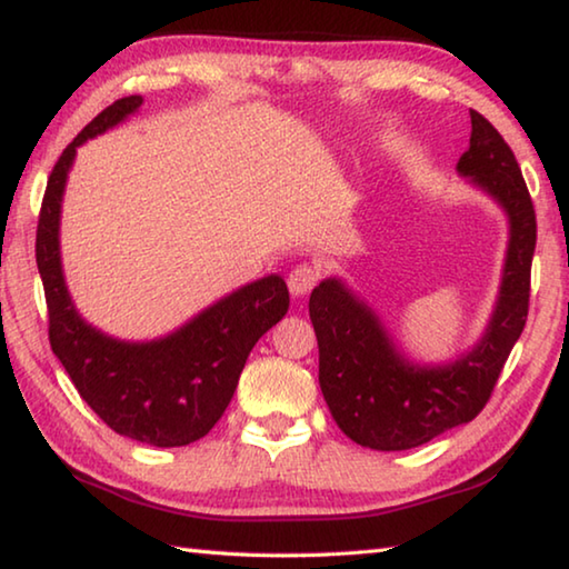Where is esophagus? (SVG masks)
Here are the masks:
<instances>
[{
    "instance_id": "obj_1",
    "label": "esophagus",
    "mask_w": 569,
    "mask_h": 569,
    "mask_svg": "<svg viewBox=\"0 0 569 569\" xmlns=\"http://www.w3.org/2000/svg\"><path fill=\"white\" fill-rule=\"evenodd\" d=\"M319 278H321L319 266L301 263V266H296L291 273H288V288H291L293 296H306L316 283H319Z\"/></svg>"
}]
</instances>
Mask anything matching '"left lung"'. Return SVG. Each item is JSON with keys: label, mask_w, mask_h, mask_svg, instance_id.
Wrapping results in <instances>:
<instances>
[{"label": "left lung", "mask_w": 569, "mask_h": 569, "mask_svg": "<svg viewBox=\"0 0 569 569\" xmlns=\"http://www.w3.org/2000/svg\"><path fill=\"white\" fill-rule=\"evenodd\" d=\"M471 114L459 176L492 196L509 218V246L492 319L475 349L445 366L403 356L369 306L339 278L313 288L308 313L319 339V383L331 417L356 445L401 451L427 445L485 409L529 311V271L537 243L535 206L515 152L495 124Z\"/></svg>", "instance_id": "obj_1"}]
</instances>
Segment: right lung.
<instances>
[{"label": "right lung", "mask_w": 569, "mask_h": 569, "mask_svg": "<svg viewBox=\"0 0 569 569\" xmlns=\"http://www.w3.org/2000/svg\"><path fill=\"white\" fill-rule=\"evenodd\" d=\"M140 104V94L114 100L62 150L47 180L34 253L50 316V346L88 407L122 437L150 447H186L203 439L223 417L248 353L283 319L291 298L281 276H266L220 298L166 339L148 343L118 341L80 319L60 261L67 172L84 140L114 128Z\"/></svg>", "instance_id": "right-lung-1"}]
</instances>
